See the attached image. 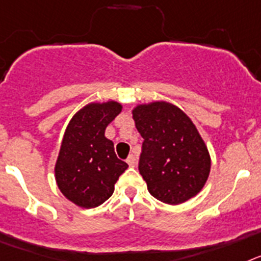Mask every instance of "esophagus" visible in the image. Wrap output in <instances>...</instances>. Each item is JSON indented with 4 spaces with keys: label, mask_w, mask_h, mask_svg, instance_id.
Segmentation results:
<instances>
[{
    "label": "esophagus",
    "mask_w": 261,
    "mask_h": 261,
    "mask_svg": "<svg viewBox=\"0 0 261 261\" xmlns=\"http://www.w3.org/2000/svg\"><path fill=\"white\" fill-rule=\"evenodd\" d=\"M127 164L130 165V167H137V158H135V155H130L127 158Z\"/></svg>",
    "instance_id": "34e87169"
}]
</instances>
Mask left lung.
I'll return each instance as SVG.
<instances>
[{
  "mask_svg": "<svg viewBox=\"0 0 261 261\" xmlns=\"http://www.w3.org/2000/svg\"><path fill=\"white\" fill-rule=\"evenodd\" d=\"M133 119L144 139L139 172L156 199L180 205L202 190L212 159L193 121L167 101L138 103Z\"/></svg>",
  "mask_w": 261,
  "mask_h": 261,
  "instance_id": "1",
  "label": "left lung"
}]
</instances>
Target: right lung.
Listing matches in <instances>:
<instances>
[{
  "mask_svg": "<svg viewBox=\"0 0 261 261\" xmlns=\"http://www.w3.org/2000/svg\"><path fill=\"white\" fill-rule=\"evenodd\" d=\"M117 101L90 102L72 117L55 163V180L63 196L84 209L102 205L128 165L105 137L109 123L122 112Z\"/></svg>",
  "mask_w": 261,
  "mask_h": 261,
  "instance_id": "add662e5",
  "label": "right lung"
}]
</instances>
